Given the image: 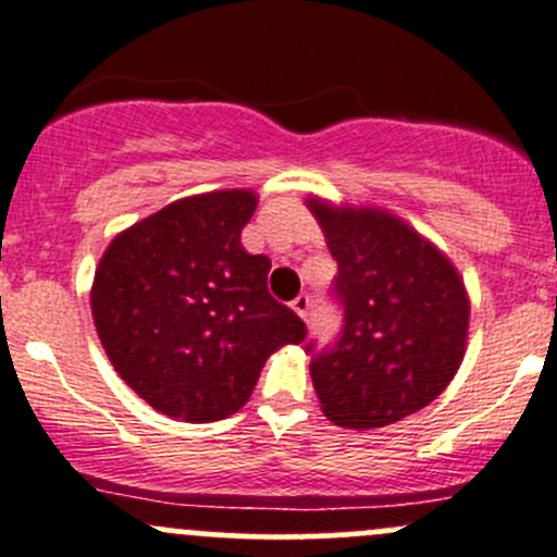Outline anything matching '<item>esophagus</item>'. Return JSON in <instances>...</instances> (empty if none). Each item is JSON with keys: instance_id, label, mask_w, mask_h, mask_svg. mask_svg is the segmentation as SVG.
I'll return each mask as SVG.
<instances>
[{"instance_id": "esophagus-1", "label": "esophagus", "mask_w": 557, "mask_h": 557, "mask_svg": "<svg viewBox=\"0 0 557 557\" xmlns=\"http://www.w3.org/2000/svg\"><path fill=\"white\" fill-rule=\"evenodd\" d=\"M290 307H294V312H299L301 318H307L310 315V296L299 294L294 301H290Z\"/></svg>"}]
</instances>
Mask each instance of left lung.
Returning <instances> with one entry per match:
<instances>
[{
	"instance_id": "1",
	"label": "left lung",
	"mask_w": 557,
	"mask_h": 557,
	"mask_svg": "<svg viewBox=\"0 0 557 557\" xmlns=\"http://www.w3.org/2000/svg\"><path fill=\"white\" fill-rule=\"evenodd\" d=\"M310 209L337 261L332 299L343 310L332 345L307 343L312 386L339 428H386L455 377L471 312L466 285L449 258L388 212L318 198Z\"/></svg>"
}]
</instances>
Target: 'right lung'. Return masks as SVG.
<instances>
[{
	"instance_id": "right-lung-1",
	"label": "right lung",
	"mask_w": 557,
	"mask_h": 557,
	"mask_svg": "<svg viewBox=\"0 0 557 557\" xmlns=\"http://www.w3.org/2000/svg\"><path fill=\"white\" fill-rule=\"evenodd\" d=\"M250 190L182 198L108 245L91 315L113 370L154 410L218 422L250 399L269 354L307 326L267 288L272 261L242 247Z\"/></svg>"
}]
</instances>
